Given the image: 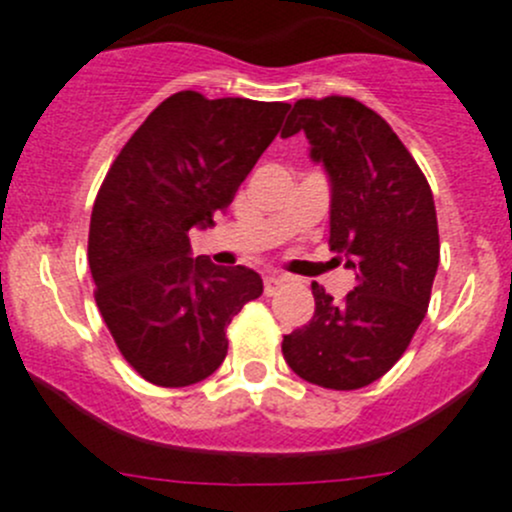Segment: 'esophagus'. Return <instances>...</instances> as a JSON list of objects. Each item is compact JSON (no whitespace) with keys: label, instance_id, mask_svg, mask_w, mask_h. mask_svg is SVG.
I'll use <instances>...</instances> for the list:
<instances>
[{"label":"esophagus","instance_id":"esophagus-1","mask_svg":"<svg viewBox=\"0 0 512 512\" xmlns=\"http://www.w3.org/2000/svg\"><path fill=\"white\" fill-rule=\"evenodd\" d=\"M283 281H286V278L278 276V273H266V276H263V291H266V296H273V293L283 286Z\"/></svg>","mask_w":512,"mask_h":512}]
</instances>
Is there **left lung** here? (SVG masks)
Masks as SVG:
<instances>
[{
    "instance_id": "obj_1",
    "label": "left lung",
    "mask_w": 512,
    "mask_h": 512,
    "mask_svg": "<svg viewBox=\"0 0 512 512\" xmlns=\"http://www.w3.org/2000/svg\"><path fill=\"white\" fill-rule=\"evenodd\" d=\"M298 131L331 181L328 244L356 288L333 301L311 283L313 318L281 351L303 381L356 391L391 371L426 318L440 258L433 194L386 119L351 96L298 99L281 136Z\"/></svg>"
}]
</instances>
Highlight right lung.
<instances>
[{
  "instance_id": "obj_1",
  "label": "right lung",
  "mask_w": 512,
  "mask_h": 512,
  "mask_svg": "<svg viewBox=\"0 0 512 512\" xmlns=\"http://www.w3.org/2000/svg\"><path fill=\"white\" fill-rule=\"evenodd\" d=\"M288 109L283 101L171 94L126 141L96 194V306L121 356L154 386L209 378L229 351L231 318L263 293L251 268L191 258L189 231L214 226Z\"/></svg>"
}]
</instances>
